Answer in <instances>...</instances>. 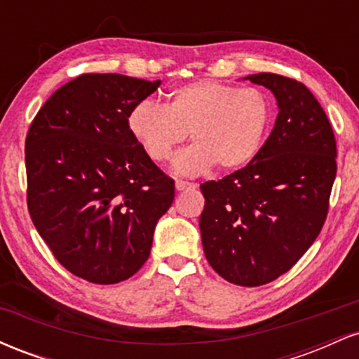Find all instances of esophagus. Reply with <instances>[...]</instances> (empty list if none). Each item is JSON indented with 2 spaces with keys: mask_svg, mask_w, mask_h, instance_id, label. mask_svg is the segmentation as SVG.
I'll return each instance as SVG.
<instances>
[{
  "mask_svg": "<svg viewBox=\"0 0 359 359\" xmlns=\"http://www.w3.org/2000/svg\"><path fill=\"white\" fill-rule=\"evenodd\" d=\"M175 189L177 191H192V189H196V184L185 182V180H175Z\"/></svg>",
  "mask_w": 359,
  "mask_h": 359,
  "instance_id": "obj_1",
  "label": "esophagus"
}]
</instances>
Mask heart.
I'll list each match as a JSON object with an SVG mask.
<instances>
[{
    "label": "heart",
    "instance_id": "b5f03b06",
    "mask_svg": "<svg viewBox=\"0 0 359 359\" xmlns=\"http://www.w3.org/2000/svg\"><path fill=\"white\" fill-rule=\"evenodd\" d=\"M271 119V102L262 89L238 88L217 81H196L167 96L165 106L151 100L137 102L128 113V128L156 163L177 155L174 170L199 175L217 165L236 170L255 158Z\"/></svg>",
    "mask_w": 359,
    "mask_h": 359
}]
</instances>
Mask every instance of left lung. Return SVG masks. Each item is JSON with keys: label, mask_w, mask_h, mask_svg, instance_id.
<instances>
[{"label": "left lung", "mask_w": 359, "mask_h": 359, "mask_svg": "<svg viewBox=\"0 0 359 359\" xmlns=\"http://www.w3.org/2000/svg\"><path fill=\"white\" fill-rule=\"evenodd\" d=\"M275 94L278 116L246 167L201 184L205 258L234 285L273 282L319 236L336 179V138L314 94L280 74L250 76Z\"/></svg>", "instance_id": "obj_1"}]
</instances>
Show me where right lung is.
<instances>
[{"label":"right lung","mask_w":359,"mask_h":359,"mask_svg":"<svg viewBox=\"0 0 359 359\" xmlns=\"http://www.w3.org/2000/svg\"><path fill=\"white\" fill-rule=\"evenodd\" d=\"M160 81L82 74L45 101L25 142L27 205L65 270L90 283L133 277L175 196L128 128Z\"/></svg>","instance_id":"1"}]
</instances>
